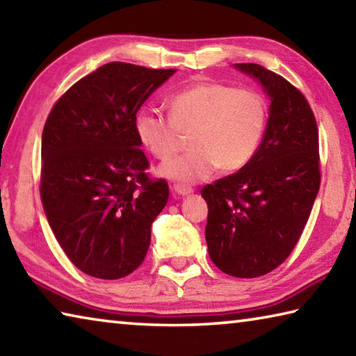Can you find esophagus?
<instances>
[{"instance_id": "esophagus-1", "label": "esophagus", "mask_w": 356, "mask_h": 356, "mask_svg": "<svg viewBox=\"0 0 356 356\" xmlns=\"http://www.w3.org/2000/svg\"><path fill=\"white\" fill-rule=\"evenodd\" d=\"M174 191H176L177 195H180V196H186V195H191L193 188H191V186H188V185L176 184V185H174Z\"/></svg>"}]
</instances>
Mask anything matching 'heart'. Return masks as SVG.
Here are the masks:
<instances>
[{"mask_svg":"<svg viewBox=\"0 0 356 356\" xmlns=\"http://www.w3.org/2000/svg\"><path fill=\"white\" fill-rule=\"evenodd\" d=\"M268 106L261 94L202 81L170 97V114L143 110L136 134L149 152L168 160L191 135L195 150L159 168L161 176L184 184L209 179L221 168L234 172L254 159L267 130Z\"/></svg>","mask_w":356,"mask_h":356,"instance_id":"b5f03b06","label":"heart"}]
</instances>
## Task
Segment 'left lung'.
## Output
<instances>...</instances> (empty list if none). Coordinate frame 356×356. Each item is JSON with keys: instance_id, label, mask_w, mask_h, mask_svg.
<instances>
[{"instance_id": "1", "label": "left lung", "mask_w": 356, "mask_h": 356, "mask_svg": "<svg viewBox=\"0 0 356 356\" xmlns=\"http://www.w3.org/2000/svg\"><path fill=\"white\" fill-rule=\"evenodd\" d=\"M236 69L262 84L270 116L254 159L201 190L206 242L221 272L257 278L286 261L308 222L321 186L318 129L308 100L286 78L252 63Z\"/></svg>"}]
</instances>
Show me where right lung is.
<instances>
[{
    "label": "right lung",
    "instance_id": "1",
    "mask_svg": "<svg viewBox=\"0 0 356 356\" xmlns=\"http://www.w3.org/2000/svg\"><path fill=\"white\" fill-rule=\"evenodd\" d=\"M174 72L105 64L65 91L47 118L42 204L70 262L94 278H124L147 254L170 186L146 174L136 113Z\"/></svg>",
    "mask_w": 356,
    "mask_h": 356
}]
</instances>
